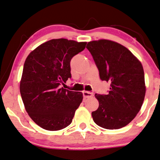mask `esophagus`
Listing matches in <instances>:
<instances>
[{"label":"esophagus","instance_id":"34e87169","mask_svg":"<svg viewBox=\"0 0 160 160\" xmlns=\"http://www.w3.org/2000/svg\"><path fill=\"white\" fill-rule=\"evenodd\" d=\"M82 94H83L84 98H92V97L93 96V94H92V92H86V91L82 92Z\"/></svg>","mask_w":160,"mask_h":160}]
</instances>
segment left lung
<instances>
[{
	"instance_id": "8db88e82",
	"label": "left lung",
	"mask_w": 160,
	"mask_h": 160,
	"mask_svg": "<svg viewBox=\"0 0 160 160\" xmlns=\"http://www.w3.org/2000/svg\"><path fill=\"white\" fill-rule=\"evenodd\" d=\"M102 80L110 82L108 94H95L99 107L93 120L106 129L122 128L134 120L145 95L144 71L139 60L121 44L108 40L88 42Z\"/></svg>"
}]
</instances>
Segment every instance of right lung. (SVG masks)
<instances>
[{"instance_id":"add662e5","label":"right lung","mask_w":160,"mask_h":160,"mask_svg":"<svg viewBox=\"0 0 160 160\" xmlns=\"http://www.w3.org/2000/svg\"><path fill=\"white\" fill-rule=\"evenodd\" d=\"M86 45V42L52 39L26 58L20 92L26 111L42 128L58 131L72 123L82 94L66 89L61 85L72 78V58L83 51Z\"/></svg>"}]
</instances>
